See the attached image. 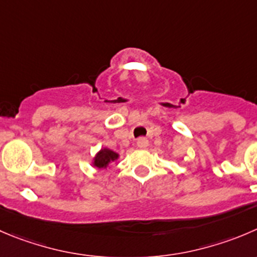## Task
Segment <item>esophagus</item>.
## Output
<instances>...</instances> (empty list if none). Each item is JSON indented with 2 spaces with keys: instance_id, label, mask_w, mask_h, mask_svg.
Listing matches in <instances>:
<instances>
[{
  "instance_id": "esophagus-1",
  "label": "esophagus",
  "mask_w": 257,
  "mask_h": 257,
  "mask_svg": "<svg viewBox=\"0 0 257 257\" xmlns=\"http://www.w3.org/2000/svg\"><path fill=\"white\" fill-rule=\"evenodd\" d=\"M137 146H138L141 149L147 148V147H148V141H147V138L137 139Z\"/></svg>"
}]
</instances>
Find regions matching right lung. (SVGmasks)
Instances as JSON below:
<instances>
[{
  "mask_svg": "<svg viewBox=\"0 0 257 257\" xmlns=\"http://www.w3.org/2000/svg\"><path fill=\"white\" fill-rule=\"evenodd\" d=\"M119 157H120L119 156V153H116V152L104 147V148H101L100 151L94 156L91 164H93V167H95V168L106 169L111 163H113V162L118 161Z\"/></svg>",
  "mask_w": 257,
  "mask_h": 257,
  "instance_id": "add662e5",
  "label": "right lung"
}]
</instances>
